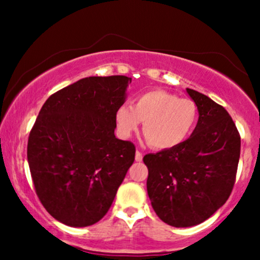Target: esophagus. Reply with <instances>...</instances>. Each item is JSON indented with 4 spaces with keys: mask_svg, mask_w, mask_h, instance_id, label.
Segmentation results:
<instances>
[{
    "mask_svg": "<svg viewBox=\"0 0 260 260\" xmlns=\"http://www.w3.org/2000/svg\"><path fill=\"white\" fill-rule=\"evenodd\" d=\"M143 160V154L140 153L139 150H137V153H136V161H138V162H140V161Z\"/></svg>",
    "mask_w": 260,
    "mask_h": 260,
    "instance_id": "esophagus-1",
    "label": "esophagus"
}]
</instances>
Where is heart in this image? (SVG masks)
<instances>
[{"label": "heart", "mask_w": 260, "mask_h": 260, "mask_svg": "<svg viewBox=\"0 0 260 260\" xmlns=\"http://www.w3.org/2000/svg\"><path fill=\"white\" fill-rule=\"evenodd\" d=\"M116 111L118 133L124 138L138 131L144 122L143 133L155 149H171L183 143L194 131L198 106L192 99L180 98L161 89L143 92Z\"/></svg>", "instance_id": "1"}]
</instances>
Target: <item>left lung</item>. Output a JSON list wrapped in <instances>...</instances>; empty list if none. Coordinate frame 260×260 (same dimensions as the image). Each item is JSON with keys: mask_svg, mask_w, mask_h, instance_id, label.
Returning a JSON list of instances; mask_svg holds the SVG:
<instances>
[{"mask_svg": "<svg viewBox=\"0 0 260 260\" xmlns=\"http://www.w3.org/2000/svg\"><path fill=\"white\" fill-rule=\"evenodd\" d=\"M187 92L199 111L192 136L177 147L143 157L154 211L175 228L198 225L225 204L241 153L240 133L229 112L202 92Z\"/></svg>", "mask_w": 260, "mask_h": 260, "instance_id": "left-lung-1", "label": "left lung"}]
</instances>
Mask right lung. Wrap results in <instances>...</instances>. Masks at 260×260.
<instances>
[{"instance_id":"add662e5","label":"right lung","mask_w":260,"mask_h":260,"mask_svg":"<svg viewBox=\"0 0 260 260\" xmlns=\"http://www.w3.org/2000/svg\"><path fill=\"white\" fill-rule=\"evenodd\" d=\"M126 76L86 77L56 91L41 107L28 139V162L39 201L73 228L103 219L136 156L115 137Z\"/></svg>"}]
</instances>
